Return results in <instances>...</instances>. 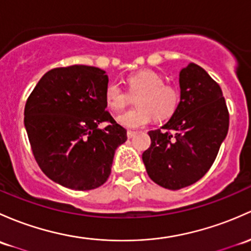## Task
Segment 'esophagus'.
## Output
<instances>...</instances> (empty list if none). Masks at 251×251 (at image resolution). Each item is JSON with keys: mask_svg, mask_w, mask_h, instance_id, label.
I'll return each instance as SVG.
<instances>
[{"mask_svg": "<svg viewBox=\"0 0 251 251\" xmlns=\"http://www.w3.org/2000/svg\"><path fill=\"white\" fill-rule=\"evenodd\" d=\"M134 134H136V132L134 131H127V137L128 138H132V137H134Z\"/></svg>", "mask_w": 251, "mask_h": 251, "instance_id": "34e87169", "label": "esophagus"}]
</instances>
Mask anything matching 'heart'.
Returning a JSON list of instances; mask_svg holds the SVG:
<instances>
[{"label": "heart", "instance_id": "b5f03b06", "mask_svg": "<svg viewBox=\"0 0 251 251\" xmlns=\"http://www.w3.org/2000/svg\"><path fill=\"white\" fill-rule=\"evenodd\" d=\"M131 92H139L134 103L136 108L127 110L118 117V121L127 128H138L147 125L154 115L155 120L162 121L171 118L178 108L180 94L176 86L165 83L160 73L143 70L128 75ZM104 100L112 109L121 110L128 100L126 92L118 83H110L105 88Z\"/></svg>", "mask_w": 251, "mask_h": 251}]
</instances>
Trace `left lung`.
<instances>
[{"instance_id": "obj_1", "label": "left lung", "mask_w": 251, "mask_h": 251, "mask_svg": "<svg viewBox=\"0 0 251 251\" xmlns=\"http://www.w3.org/2000/svg\"><path fill=\"white\" fill-rule=\"evenodd\" d=\"M179 86L178 108L162 127L148 132L151 144L142 155L150 179L170 190L200 180L228 131L223 91L202 67L189 63L179 72Z\"/></svg>"}]
</instances>
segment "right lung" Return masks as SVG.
Here are the masks:
<instances>
[{"label":"right lung","mask_w":251,"mask_h":251,"mask_svg":"<svg viewBox=\"0 0 251 251\" xmlns=\"http://www.w3.org/2000/svg\"><path fill=\"white\" fill-rule=\"evenodd\" d=\"M108 75L84 65L47 72L28 96L24 124L35 159L48 178L86 191L107 181L126 130L105 110ZM108 121L110 125H98Z\"/></svg>","instance_id":"right-lung-1"}]
</instances>
